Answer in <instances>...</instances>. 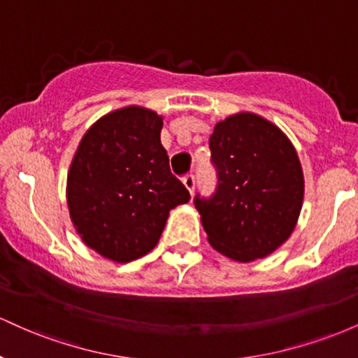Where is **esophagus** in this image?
Here are the masks:
<instances>
[{"mask_svg": "<svg viewBox=\"0 0 358 358\" xmlns=\"http://www.w3.org/2000/svg\"><path fill=\"white\" fill-rule=\"evenodd\" d=\"M183 185H185V187H187V190L190 192L192 195H193V192H195V185H196L195 176H193V175L185 176V178H183Z\"/></svg>", "mask_w": 358, "mask_h": 358, "instance_id": "obj_1", "label": "esophagus"}]
</instances>
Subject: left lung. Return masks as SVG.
I'll use <instances>...</instances> for the list:
<instances>
[{
  "label": "left lung",
  "instance_id": "1",
  "mask_svg": "<svg viewBox=\"0 0 358 358\" xmlns=\"http://www.w3.org/2000/svg\"><path fill=\"white\" fill-rule=\"evenodd\" d=\"M217 188L193 203L212 248L239 262L269 256L296 227L305 178L296 150L268 119L239 113L210 136Z\"/></svg>",
  "mask_w": 358,
  "mask_h": 358
}]
</instances>
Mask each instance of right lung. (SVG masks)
I'll return each instance as SVG.
<instances>
[{
  "label": "right lung",
  "mask_w": 358,
  "mask_h": 358,
  "mask_svg": "<svg viewBox=\"0 0 358 358\" xmlns=\"http://www.w3.org/2000/svg\"><path fill=\"white\" fill-rule=\"evenodd\" d=\"M163 117L129 106L89 127L67 176V203L80 239L116 262L158 244L168 213L190 200L170 171L159 133Z\"/></svg>",
  "instance_id": "add662e5"
}]
</instances>
